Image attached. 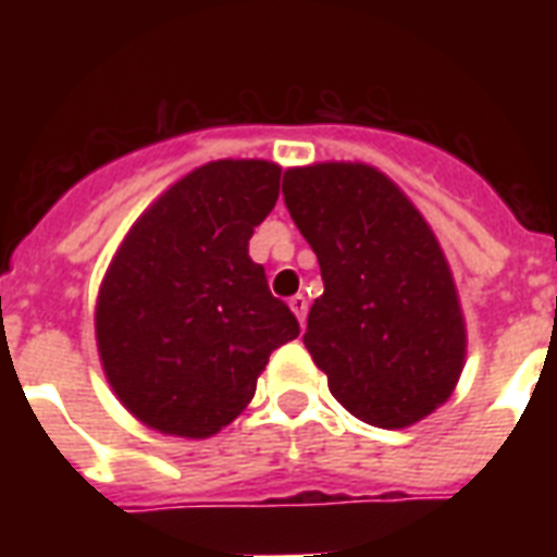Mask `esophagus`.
<instances>
[{
	"label": "esophagus",
	"instance_id": "1",
	"mask_svg": "<svg viewBox=\"0 0 557 557\" xmlns=\"http://www.w3.org/2000/svg\"><path fill=\"white\" fill-rule=\"evenodd\" d=\"M288 309L297 314V321H300V326L306 323V312H309V300H306L304 295H295L292 300H288Z\"/></svg>",
	"mask_w": 557,
	"mask_h": 557
}]
</instances>
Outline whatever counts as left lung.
Wrapping results in <instances>:
<instances>
[{
    "instance_id": "obj_1",
    "label": "left lung",
    "mask_w": 557,
    "mask_h": 557,
    "mask_svg": "<svg viewBox=\"0 0 557 557\" xmlns=\"http://www.w3.org/2000/svg\"><path fill=\"white\" fill-rule=\"evenodd\" d=\"M283 196L321 262L304 344L330 393L384 431L422 422L450 398L468 352L436 234L393 178L361 161L286 170Z\"/></svg>"
}]
</instances>
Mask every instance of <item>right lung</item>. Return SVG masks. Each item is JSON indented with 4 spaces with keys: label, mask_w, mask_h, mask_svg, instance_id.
Segmentation results:
<instances>
[{
    "label": "right lung",
    "mask_w": 557,
    "mask_h": 557,
    "mask_svg": "<svg viewBox=\"0 0 557 557\" xmlns=\"http://www.w3.org/2000/svg\"><path fill=\"white\" fill-rule=\"evenodd\" d=\"M277 196L274 161H208L161 193L117 245L95 338L112 393L152 431L219 433L248 407L271 352L300 335L248 257Z\"/></svg>",
    "instance_id": "right-lung-1"
}]
</instances>
